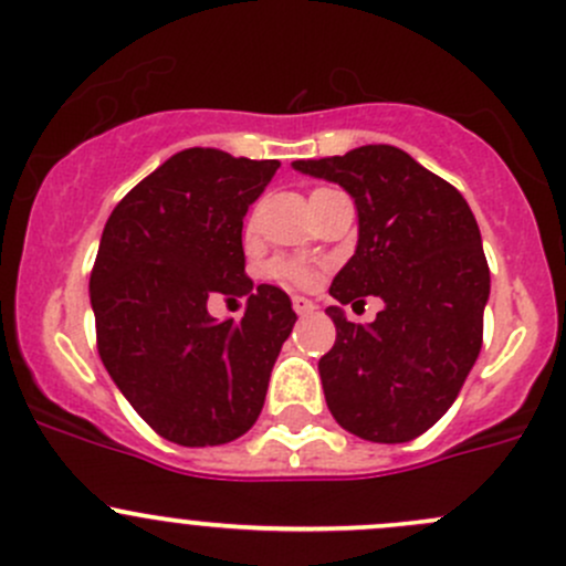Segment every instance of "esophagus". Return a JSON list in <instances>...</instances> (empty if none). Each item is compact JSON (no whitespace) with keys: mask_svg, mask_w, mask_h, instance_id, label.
Returning a JSON list of instances; mask_svg holds the SVG:
<instances>
[{"mask_svg":"<svg viewBox=\"0 0 566 566\" xmlns=\"http://www.w3.org/2000/svg\"><path fill=\"white\" fill-rule=\"evenodd\" d=\"M293 308L301 314V317H306V314H312L317 306H314V301L303 298V295H293Z\"/></svg>","mask_w":566,"mask_h":566,"instance_id":"obj_1","label":"esophagus"}]
</instances>
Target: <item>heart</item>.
<instances>
[{"label": "heart", "instance_id": "heart-1", "mask_svg": "<svg viewBox=\"0 0 566 566\" xmlns=\"http://www.w3.org/2000/svg\"><path fill=\"white\" fill-rule=\"evenodd\" d=\"M273 271H276L279 276L290 279V282H298V284H308L314 279L312 268H306L301 263H276L273 265Z\"/></svg>", "mask_w": 566, "mask_h": 566}]
</instances>
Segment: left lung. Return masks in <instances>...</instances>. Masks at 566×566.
<instances>
[{
  "label": "left lung",
  "mask_w": 566,
  "mask_h": 566,
  "mask_svg": "<svg viewBox=\"0 0 566 566\" xmlns=\"http://www.w3.org/2000/svg\"><path fill=\"white\" fill-rule=\"evenodd\" d=\"M303 176L338 184L358 211V243L333 276L338 303L382 297L355 326L328 306L336 344L319 358L336 423L368 442H409L455 401L483 347L491 273L472 208L455 187L396 146L295 159Z\"/></svg>",
  "instance_id": "8db88e82"
}]
</instances>
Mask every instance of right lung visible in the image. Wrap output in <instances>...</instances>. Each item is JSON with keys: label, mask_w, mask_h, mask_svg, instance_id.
Returning a JSON list of instances; mask_svg holds the SVG:
<instances>
[{"label": "right lung", "mask_w": 566, "mask_h": 566, "mask_svg": "<svg viewBox=\"0 0 566 566\" xmlns=\"http://www.w3.org/2000/svg\"><path fill=\"white\" fill-rule=\"evenodd\" d=\"M279 159L184 148L113 208L88 298L99 358L159 437L224 444L260 418L279 349L293 333L287 293L254 290L241 228ZM213 292L247 297L241 324L207 314Z\"/></svg>", "instance_id": "1"}]
</instances>
